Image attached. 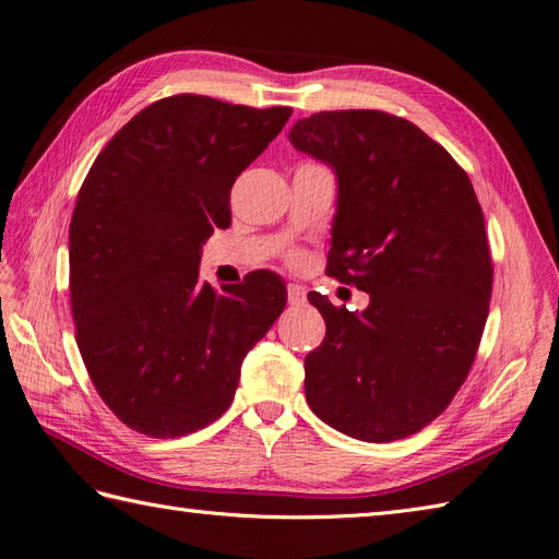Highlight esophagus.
Masks as SVG:
<instances>
[{"label":"esophagus","instance_id":"esophagus-1","mask_svg":"<svg viewBox=\"0 0 559 559\" xmlns=\"http://www.w3.org/2000/svg\"><path fill=\"white\" fill-rule=\"evenodd\" d=\"M286 294H289L292 306H302V302L308 300V289L302 284H296V282H292L289 286H286Z\"/></svg>","mask_w":559,"mask_h":559}]
</instances>
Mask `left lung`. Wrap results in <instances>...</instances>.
<instances>
[{
  "instance_id": "8db88e82",
  "label": "left lung",
  "mask_w": 559,
  "mask_h": 559,
  "mask_svg": "<svg viewBox=\"0 0 559 559\" xmlns=\"http://www.w3.org/2000/svg\"><path fill=\"white\" fill-rule=\"evenodd\" d=\"M289 142L337 179L329 275L370 294L361 312L308 294L326 321L308 403L341 433L399 441L448 408L476 359L492 296L476 191L441 144L384 111H319Z\"/></svg>"
}]
</instances>
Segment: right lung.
Segmentation results:
<instances>
[{
	"label": "right lung",
	"mask_w": 559,
	"mask_h": 559,
	"mask_svg": "<svg viewBox=\"0 0 559 559\" xmlns=\"http://www.w3.org/2000/svg\"><path fill=\"white\" fill-rule=\"evenodd\" d=\"M173 95L118 130L83 181L70 224L76 345L97 394L151 438L222 417L247 352L275 324L286 286L267 270L222 294L200 282L202 245L230 226V189L289 121Z\"/></svg>",
	"instance_id": "obj_1"
}]
</instances>
